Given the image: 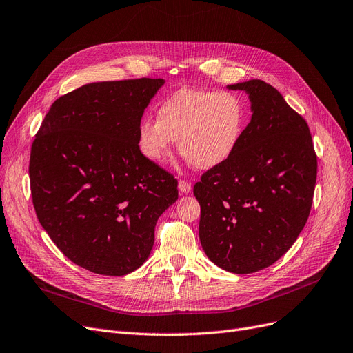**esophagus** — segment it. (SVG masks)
I'll return each mask as SVG.
<instances>
[{
    "label": "esophagus",
    "mask_w": 353,
    "mask_h": 353,
    "mask_svg": "<svg viewBox=\"0 0 353 353\" xmlns=\"http://www.w3.org/2000/svg\"><path fill=\"white\" fill-rule=\"evenodd\" d=\"M179 190H180V193H190V190H192V185L189 183L188 180H185V179H180L179 180Z\"/></svg>",
    "instance_id": "1"
}]
</instances>
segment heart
Instances as JSON below:
<instances>
[{"mask_svg": "<svg viewBox=\"0 0 353 353\" xmlns=\"http://www.w3.org/2000/svg\"><path fill=\"white\" fill-rule=\"evenodd\" d=\"M157 122L142 119L138 145L143 157L163 164L177 141L180 154L196 168L224 163L239 147L247 121L243 97L231 91L181 88L160 103Z\"/></svg>", "mask_w": 353, "mask_h": 353, "instance_id": "1", "label": "heart"}]
</instances>
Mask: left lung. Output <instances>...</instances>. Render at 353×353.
<instances>
[{"instance_id": "obj_1", "label": "left lung", "mask_w": 353, "mask_h": 353, "mask_svg": "<svg viewBox=\"0 0 353 353\" xmlns=\"http://www.w3.org/2000/svg\"><path fill=\"white\" fill-rule=\"evenodd\" d=\"M249 94L252 119L228 160L202 174L199 239L221 269L247 275L276 262L303 231L317 155L307 122L262 80L228 85Z\"/></svg>"}]
</instances>
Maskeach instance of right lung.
Segmentation results:
<instances>
[{
	"label": "right lung",
	"mask_w": 353,
	"mask_h": 353,
	"mask_svg": "<svg viewBox=\"0 0 353 353\" xmlns=\"http://www.w3.org/2000/svg\"><path fill=\"white\" fill-rule=\"evenodd\" d=\"M163 78L91 83L54 101L30 152L39 223L71 262L123 276L148 259L177 180L138 145V125Z\"/></svg>",
	"instance_id": "right-lung-1"
}]
</instances>
